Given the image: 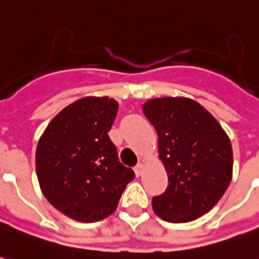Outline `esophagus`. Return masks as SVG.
Listing matches in <instances>:
<instances>
[{
	"label": "esophagus",
	"mask_w": 259,
	"mask_h": 259,
	"mask_svg": "<svg viewBox=\"0 0 259 259\" xmlns=\"http://www.w3.org/2000/svg\"><path fill=\"white\" fill-rule=\"evenodd\" d=\"M143 170H145V163L139 162L138 165L135 166V174H136V176H140V175L143 174Z\"/></svg>",
	"instance_id": "1"
}]
</instances>
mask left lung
I'll use <instances>...</instances> for the list:
<instances>
[{
    "instance_id": "obj_1",
    "label": "left lung",
    "mask_w": 259,
    "mask_h": 259,
    "mask_svg": "<svg viewBox=\"0 0 259 259\" xmlns=\"http://www.w3.org/2000/svg\"><path fill=\"white\" fill-rule=\"evenodd\" d=\"M143 112L157 132L169 179L166 191L152 199L153 210L176 224L199 218L218 203L232 179V146L227 133L191 99H152Z\"/></svg>"
}]
</instances>
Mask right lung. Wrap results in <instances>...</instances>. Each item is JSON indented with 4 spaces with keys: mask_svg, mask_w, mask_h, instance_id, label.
I'll return each mask as SVG.
<instances>
[{
    "mask_svg": "<svg viewBox=\"0 0 259 259\" xmlns=\"http://www.w3.org/2000/svg\"><path fill=\"white\" fill-rule=\"evenodd\" d=\"M119 104L83 97L50 121L38 140L35 169L47 201L80 222L112 215L135 172L121 165L109 138Z\"/></svg>",
    "mask_w": 259,
    "mask_h": 259,
    "instance_id": "1",
    "label": "right lung"
}]
</instances>
